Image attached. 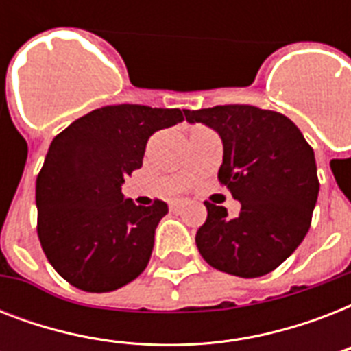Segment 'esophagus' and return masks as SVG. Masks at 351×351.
Here are the masks:
<instances>
[{"label":"esophagus","instance_id":"1","mask_svg":"<svg viewBox=\"0 0 351 351\" xmlns=\"http://www.w3.org/2000/svg\"><path fill=\"white\" fill-rule=\"evenodd\" d=\"M182 206H184V200H180V198H176V200H171V202H169V209H171V211H175V213L182 208Z\"/></svg>","mask_w":351,"mask_h":351}]
</instances>
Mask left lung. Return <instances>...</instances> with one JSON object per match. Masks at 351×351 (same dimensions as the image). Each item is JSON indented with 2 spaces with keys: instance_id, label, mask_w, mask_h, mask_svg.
Masks as SVG:
<instances>
[{
  "instance_id": "8db88e82",
  "label": "left lung",
  "mask_w": 351,
  "mask_h": 351,
  "mask_svg": "<svg viewBox=\"0 0 351 351\" xmlns=\"http://www.w3.org/2000/svg\"><path fill=\"white\" fill-rule=\"evenodd\" d=\"M219 132L224 160L219 182L240 202L239 217L206 200L197 231L204 261L219 271L255 278L278 267L310 230L319 195L315 154L299 127L280 112L253 106L184 111Z\"/></svg>"
}]
</instances>
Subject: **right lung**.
<instances>
[{"label": "right lung", "mask_w": 351, "mask_h": 351, "mask_svg": "<svg viewBox=\"0 0 351 351\" xmlns=\"http://www.w3.org/2000/svg\"><path fill=\"white\" fill-rule=\"evenodd\" d=\"M182 120L180 109L121 104L95 109L54 136L36 178L38 237L74 288L112 291L147 267L167 204L136 206L121 184L142 167L149 136Z\"/></svg>", "instance_id": "add662e5"}]
</instances>
